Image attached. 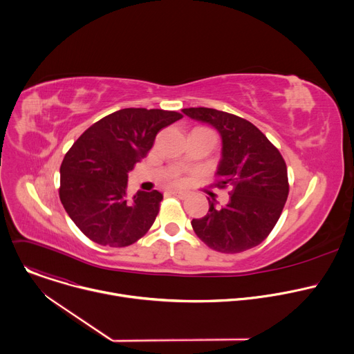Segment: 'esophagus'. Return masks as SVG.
Returning <instances> with one entry per match:
<instances>
[{
	"label": "esophagus",
	"instance_id": "1",
	"mask_svg": "<svg viewBox=\"0 0 354 354\" xmlns=\"http://www.w3.org/2000/svg\"><path fill=\"white\" fill-rule=\"evenodd\" d=\"M169 193H171V194H174V196H178V197H180V198H183V197H186V196H187V193H186V192H183V190H176V189L169 190Z\"/></svg>",
	"mask_w": 354,
	"mask_h": 354
}]
</instances>
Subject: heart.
Masks as SVG:
<instances>
[{"label":"heart","mask_w":354,"mask_h":354,"mask_svg":"<svg viewBox=\"0 0 354 354\" xmlns=\"http://www.w3.org/2000/svg\"><path fill=\"white\" fill-rule=\"evenodd\" d=\"M180 180H182V176H180V175H179V174H178V175H175V176H174V182H180Z\"/></svg>","instance_id":"heart-1"}]
</instances>
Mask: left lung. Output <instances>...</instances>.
<instances>
[{
  "label": "left lung",
  "mask_w": 354,
  "mask_h": 354,
  "mask_svg": "<svg viewBox=\"0 0 354 354\" xmlns=\"http://www.w3.org/2000/svg\"><path fill=\"white\" fill-rule=\"evenodd\" d=\"M190 119L209 123L221 136L223 157L216 186H231L228 205L209 198V213L193 218L196 235L223 254H239L268 238L288 196L287 167L280 151L250 122L210 108H189Z\"/></svg>",
  "instance_id": "obj_1"
}]
</instances>
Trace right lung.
Wrapping results in <instances>:
<instances>
[{"label": "right lung", "instance_id": "add662e5", "mask_svg": "<svg viewBox=\"0 0 354 354\" xmlns=\"http://www.w3.org/2000/svg\"><path fill=\"white\" fill-rule=\"evenodd\" d=\"M183 116L162 109L127 108L86 129L60 168V200L91 241L129 246L147 234L160 212L158 190L127 194L129 172L154 144L158 131Z\"/></svg>", "mask_w": 354, "mask_h": 354}]
</instances>
